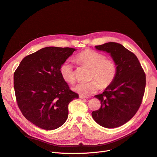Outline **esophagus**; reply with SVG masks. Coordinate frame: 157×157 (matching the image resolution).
Returning a JSON list of instances; mask_svg holds the SVG:
<instances>
[{
    "mask_svg": "<svg viewBox=\"0 0 157 157\" xmlns=\"http://www.w3.org/2000/svg\"><path fill=\"white\" fill-rule=\"evenodd\" d=\"M79 98H80V99H86V98H88L86 97V96H82V95H80V96H79Z\"/></svg>",
    "mask_w": 157,
    "mask_h": 157,
    "instance_id": "esophagus-1",
    "label": "esophagus"
}]
</instances>
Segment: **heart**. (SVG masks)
Wrapping results in <instances>:
<instances>
[{"label":"heart","instance_id":"1","mask_svg":"<svg viewBox=\"0 0 157 157\" xmlns=\"http://www.w3.org/2000/svg\"><path fill=\"white\" fill-rule=\"evenodd\" d=\"M75 59L78 63L90 68V78L96 80L102 88L111 85L116 77L117 70L115 62L106 59L105 55L97 51L85 50L76 56ZM59 73L65 82L74 83L75 77L73 66L70 61H66L61 64ZM97 82L92 80L86 83H78L73 87V90L82 96H90L96 92L99 89L98 83Z\"/></svg>","mask_w":157,"mask_h":157}]
</instances>
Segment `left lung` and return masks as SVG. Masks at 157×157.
Here are the masks:
<instances>
[{
    "mask_svg": "<svg viewBox=\"0 0 157 157\" xmlns=\"http://www.w3.org/2000/svg\"><path fill=\"white\" fill-rule=\"evenodd\" d=\"M95 48L111 56L117 71L111 84L95 96L101 101V107L92 116L103 127L117 128L129 121L139 109L145 92V74L136 56L122 44L110 42Z\"/></svg>",
    "mask_w": 157,
    "mask_h": 157,
    "instance_id": "1",
    "label": "left lung"
}]
</instances>
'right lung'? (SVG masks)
<instances>
[{
    "label": "right lung",
    "instance_id": "obj_1",
    "mask_svg": "<svg viewBox=\"0 0 157 157\" xmlns=\"http://www.w3.org/2000/svg\"><path fill=\"white\" fill-rule=\"evenodd\" d=\"M75 50L42 48L25 57L13 74L19 108L26 119L42 129L52 130L62 126L67 119L69 103L78 98L59 73L60 66Z\"/></svg>",
    "mask_w": 157,
    "mask_h": 157
}]
</instances>
